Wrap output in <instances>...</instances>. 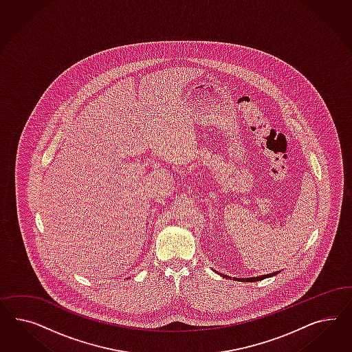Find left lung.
Returning <instances> with one entry per match:
<instances>
[{
    "mask_svg": "<svg viewBox=\"0 0 352 352\" xmlns=\"http://www.w3.org/2000/svg\"><path fill=\"white\" fill-rule=\"evenodd\" d=\"M280 271H276V272H272V274H267V275H262V276H256V277H245V278H240V277H234V280H237V281H244V283H254V281H261V280H263V278H267V277H272L276 276L277 274H278ZM219 274V272H218ZM221 276L226 277V278H231L230 276H227V275H223V274H219Z\"/></svg>",
    "mask_w": 352,
    "mask_h": 352,
    "instance_id": "left-lung-1",
    "label": "left lung"
}]
</instances>
